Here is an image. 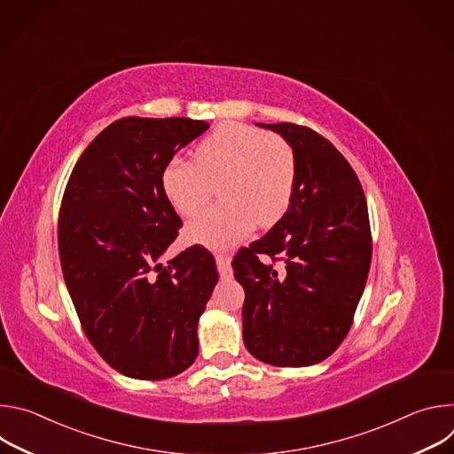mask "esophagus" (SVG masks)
I'll use <instances>...</instances> for the list:
<instances>
[{"mask_svg":"<svg viewBox=\"0 0 454 454\" xmlns=\"http://www.w3.org/2000/svg\"><path fill=\"white\" fill-rule=\"evenodd\" d=\"M215 262H217V270H219L221 278L226 280V278L233 277V271H231V266H230V258L226 254L215 253Z\"/></svg>","mask_w":454,"mask_h":454,"instance_id":"esophagus-1","label":"esophagus"}]
</instances>
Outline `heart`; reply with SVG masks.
<instances>
[{"mask_svg":"<svg viewBox=\"0 0 454 454\" xmlns=\"http://www.w3.org/2000/svg\"><path fill=\"white\" fill-rule=\"evenodd\" d=\"M224 198L193 217L190 240L226 246L258 223L275 224L287 210L296 179L293 147L280 137L240 121H224L198 145L196 161L172 158L161 188L181 215L196 214L212 196L214 181Z\"/></svg>","mask_w":454,"mask_h":454,"instance_id":"heart-1","label":"heart"}]
</instances>
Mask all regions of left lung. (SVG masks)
I'll use <instances>...</instances> for the list:
<instances>
[{
  "mask_svg": "<svg viewBox=\"0 0 454 454\" xmlns=\"http://www.w3.org/2000/svg\"><path fill=\"white\" fill-rule=\"evenodd\" d=\"M278 133L296 158L284 217L231 268L244 287L242 340L273 366L327 359L350 331L372 262V233L361 183L343 154L296 123H256ZM266 254L281 270L264 265Z\"/></svg>",
  "mask_w": 454,
  "mask_h": 454,
  "instance_id": "left-lung-1",
  "label": "left lung"
}]
</instances>
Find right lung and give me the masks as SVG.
<instances>
[{
    "mask_svg": "<svg viewBox=\"0 0 454 454\" xmlns=\"http://www.w3.org/2000/svg\"><path fill=\"white\" fill-rule=\"evenodd\" d=\"M208 127L192 118H120L86 147L64 190V282L88 340L127 377L168 379L200 354L198 323L219 273L203 246L160 262L181 228L161 172Z\"/></svg>",
    "mask_w": 454,
    "mask_h": 454,
    "instance_id": "right-lung-1",
    "label": "right lung"
}]
</instances>
